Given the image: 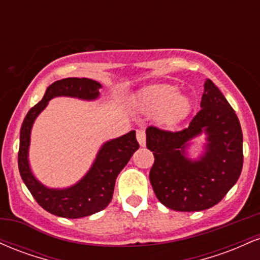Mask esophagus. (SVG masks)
<instances>
[{"label": "esophagus", "mask_w": 260, "mask_h": 260, "mask_svg": "<svg viewBox=\"0 0 260 260\" xmlns=\"http://www.w3.org/2000/svg\"><path fill=\"white\" fill-rule=\"evenodd\" d=\"M145 131L144 129H137V140L139 142L140 147H144L145 145Z\"/></svg>", "instance_id": "esophagus-1"}]
</instances>
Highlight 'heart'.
Returning a JSON list of instances; mask_svg holds the SVG:
<instances>
[{"mask_svg": "<svg viewBox=\"0 0 260 260\" xmlns=\"http://www.w3.org/2000/svg\"><path fill=\"white\" fill-rule=\"evenodd\" d=\"M138 106L143 112L159 111V120L165 126H175L189 113L192 103L186 95L177 94L172 85L162 84L151 86L140 95Z\"/></svg>", "mask_w": 260, "mask_h": 260, "instance_id": "heart-1", "label": "heart"}]
</instances>
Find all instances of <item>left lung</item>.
<instances>
[{"mask_svg":"<svg viewBox=\"0 0 260 260\" xmlns=\"http://www.w3.org/2000/svg\"><path fill=\"white\" fill-rule=\"evenodd\" d=\"M202 109L177 132L147 128V148L154 154L149 180L160 203L176 211H201L216 205L240 177L243 166L242 129L235 110L207 79ZM205 132L207 151L198 161L184 156L187 142Z\"/></svg>","mask_w":260,"mask_h":260,"instance_id":"8db88e82","label":"left lung"}]
</instances>
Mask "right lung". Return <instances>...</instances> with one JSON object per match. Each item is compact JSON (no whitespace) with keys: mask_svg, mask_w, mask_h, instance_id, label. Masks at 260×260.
I'll return each mask as SVG.
<instances>
[{"mask_svg":"<svg viewBox=\"0 0 260 260\" xmlns=\"http://www.w3.org/2000/svg\"><path fill=\"white\" fill-rule=\"evenodd\" d=\"M101 85L88 78H66L52 83L44 98L26 113L20 128L18 168L29 192L41 208L56 216L78 219L101 211L112 199L115 182L134 151L138 150L136 132L110 140L100 149L91 169L78 183L66 189H50L31 174L28 162L30 131L38 115L55 96H73L92 100L99 96Z\"/></svg>","mask_w":260,"mask_h":260,"instance_id":"obj_1","label":"right lung"}]
</instances>
